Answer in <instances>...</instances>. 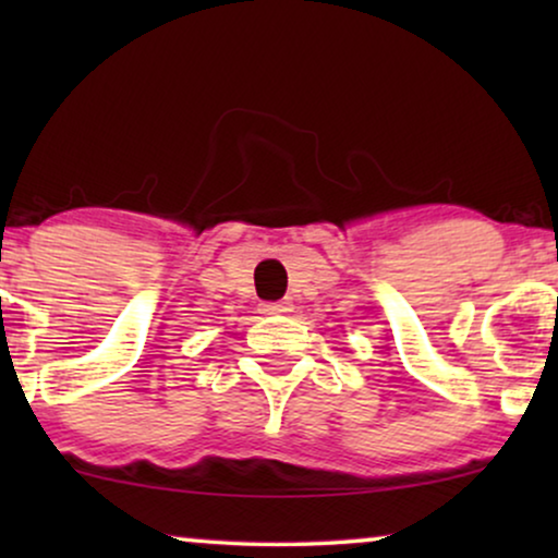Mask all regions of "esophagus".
<instances>
[{"mask_svg":"<svg viewBox=\"0 0 558 558\" xmlns=\"http://www.w3.org/2000/svg\"><path fill=\"white\" fill-rule=\"evenodd\" d=\"M258 310H262L264 315H284V312H289V302H264Z\"/></svg>","mask_w":558,"mask_h":558,"instance_id":"esophagus-1","label":"esophagus"}]
</instances>
